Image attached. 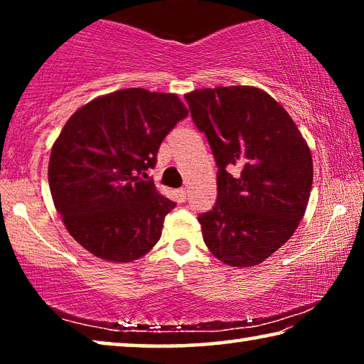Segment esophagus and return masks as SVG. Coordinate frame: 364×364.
Segmentation results:
<instances>
[{
	"label": "esophagus",
	"mask_w": 364,
	"mask_h": 364,
	"mask_svg": "<svg viewBox=\"0 0 364 364\" xmlns=\"http://www.w3.org/2000/svg\"><path fill=\"white\" fill-rule=\"evenodd\" d=\"M178 194H180V199H181V200H186V196H188V191H186V188L178 189Z\"/></svg>",
	"instance_id": "esophagus-1"
}]
</instances>
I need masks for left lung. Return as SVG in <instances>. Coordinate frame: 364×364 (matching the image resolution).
Instances as JSON below:
<instances>
[{
  "mask_svg": "<svg viewBox=\"0 0 364 364\" xmlns=\"http://www.w3.org/2000/svg\"><path fill=\"white\" fill-rule=\"evenodd\" d=\"M217 162V204L199 215L204 242L231 267H254L286 244L304 218L313 160L297 125L254 86L184 96Z\"/></svg>",
  "mask_w": 364,
  "mask_h": 364,
  "instance_id": "left-lung-1",
  "label": "left lung"
}]
</instances>
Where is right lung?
Here are the masks:
<instances>
[{
	"mask_svg": "<svg viewBox=\"0 0 364 364\" xmlns=\"http://www.w3.org/2000/svg\"><path fill=\"white\" fill-rule=\"evenodd\" d=\"M186 115L176 95L127 88L93 100L67 120L51 149L48 180L56 210L82 247L127 263L157 244L176 204L143 176Z\"/></svg>",
	"mask_w": 364,
	"mask_h": 364,
	"instance_id": "right-lung-1",
	"label": "right lung"
}]
</instances>
